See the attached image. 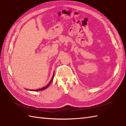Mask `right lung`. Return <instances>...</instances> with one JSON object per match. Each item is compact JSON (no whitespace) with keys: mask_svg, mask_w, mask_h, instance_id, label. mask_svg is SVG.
Instances as JSON below:
<instances>
[{"mask_svg":"<svg viewBox=\"0 0 126 126\" xmlns=\"http://www.w3.org/2000/svg\"><path fill=\"white\" fill-rule=\"evenodd\" d=\"M53 76H54V73H53V76H52V78L51 80V81L49 83V84H48L47 85V86H45V87H43V88H41V89H39L32 90V91H41V90H44V89H47V88L49 86L50 84H51V83L52 82V80H53Z\"/></svg>","mask_w":126,"mask_h":126,"instance_id":"obj_1","label":"right lung"}]
</instances>
